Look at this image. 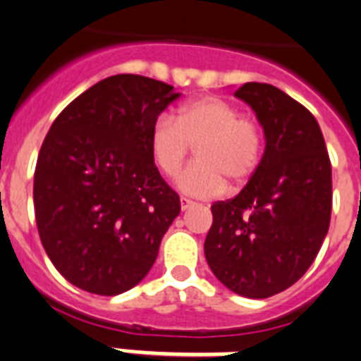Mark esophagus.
<instances>
[{
  "instance_id": "1",
  "label": "esophagus",
  "mask_w": 361,
  "mask_h": 361,
  "mask_svg": "<svg viewBox=\"0 0 361 361\" xmlns=\"http://www.w3.org/2000/svg\"><path fill=\"white\" fill-rule=\"evenodd\" d=\"M180 203H181V211H187V209H189V207H192V205H194L192 200L185 198V196H181V198H180Z\"/></svg>"
}]
</instances>
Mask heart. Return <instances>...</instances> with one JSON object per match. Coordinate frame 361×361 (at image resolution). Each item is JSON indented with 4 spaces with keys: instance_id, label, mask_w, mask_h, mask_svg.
<instances>
[{
    "instance_id": "1",
    "label": "heart",
    "mask_w": 361,
    "mask_h": 361,
    "mask_svg": "<svg viewBox=\"0 0 361 361\" xmlns=\"http://www.w3.org/2000/svg\"><path fill=\"white\" fill-rule=\"evenodd\" d=\"M192 145L198 159L178 174L176 183L190 196L211 198L224 190V179L240 185L255 174L262 159L263 134L240 109L205 96L181 105L176 118L158 116L150 130V150L167 176L180 171Z\"/></svg>"
}]
</instances>
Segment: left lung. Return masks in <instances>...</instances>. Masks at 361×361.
<instances>
[{"label": "left lung", "instance_id": "left-lung-1", "mask_svg": "<svg viewBox=\"0 0 361 361\" xmlns=\"http://www.w3.org/2000/svg\"><path fill=\"white\" fill-rule=\"evenodd\" d=\"M265 133V152L238 196L212 203L205 258L221 283L247 298L289 289L327 236L332 172L324 134L302 103L269 83L234 92Z\"/></svg>", "mask_w": 361, "mask_h": 361}]
</instances>
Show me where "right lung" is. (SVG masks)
I'll list each match as a JSON object with an SVG mask.
<instances>
[{
    "mask_svg": "<svg viewBox=\"0 0 361 361\" xmlns=\"http://www.w3.org/2000/svg\"><path fill=\"white\" fill-rule=\"evenodd\" d=\"M178 96L152 78H105L68 103L43 140L37 233L59 274L87 293L116 296L140 283L180 214L150 150L152 125Z\"/></svg>",
    "mask_w": 361,
    "mask_h": 361,
    "instance_id": "add662e5",
    "label": "right lung"
}]
</instances>
